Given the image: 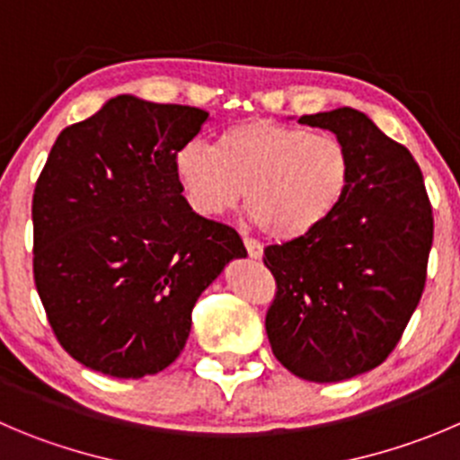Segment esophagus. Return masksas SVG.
Returning <instances> with one entry per match:
<instances>
[{
	"label": "esophagus",
	"mask_w": 460,
	"mask_h": 460,
	"mask_svg": "<svg viewBox=\"0 0 460 460\" xmlns=\"http://www.w3.org/2000/svg\"><path fill=\"white\" fill-rule=\"evenodd\" d=\"M243 246H246L248 255H251L252 260H260V257H261V252H264V248H261V243L257 242V239L243 237Z\"/></svg>",
	"instance_id": "obj_1"
}]
</instances>
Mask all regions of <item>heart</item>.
I'll return each mask as SVG.
<instances>
[{"label":"heart","instance_id":"heart-1","mask_svg":"<svg viewBox=\"0 0 460 460\" xmlns=\"http://www.w3.org/2000/svg\"><path fill=\"white\" fill-rule=\"evenodd\" d=\"M173 167L196 214L221 217L243 190V208L273 239L321 226L349 187V153L336 135L273 119L239 121L218 135L214 148L185 144Z\"/></svg>","mask_w":460,"mask_h":460}]
</instances>
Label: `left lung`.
<instances>
[{
  "mask_svg": "<svg viewBox=\"0 0 460 460\" xmlns=\"http://www.w3.org/2000/svg\"><path fill=\"white\" fill-rule=\"evenodd\" d=\"M349 153V187L309 233L264 248L278 291L266 312L275 358L307 382H343L395 349L422 298L434 217L409 148L364 112L300 117Z\"/></svg>",
  "mask_w": 460,
  "mask_h": 460,
  "instance_id": "8db88e82",
  "label": "left lung"
}]
</instances>
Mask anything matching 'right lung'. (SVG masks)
Wrapping results in <instances>:
<instances>
[{
    "label": "right lung",
    "mask_w": 460,
    "mask_h": 460,
    "mask_svg": "<svg viewBox=\"0 0 460 460\" xmlns=\"http://www.w3.org/2000/svg\"><path fill=\"white\" fill-rule=\"evenodd\" d=\"M200 108L121 94L67 126L33 191V279L65 352L119 379L178 358L200 293L234 257L237 230L190 208L176 153Z\"/></svg>",
    "instance_id": "right-lung-1"
}]
</instances>
